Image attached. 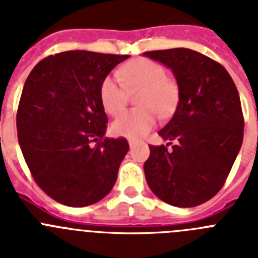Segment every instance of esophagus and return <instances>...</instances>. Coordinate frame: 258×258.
Here are the masks:
<instances>
[{
    "instance_id": "1",
    "label": "esophagus",
    "mask_w": 258,
    "mask_h": 258,
    "mask_svg": "<svg viewBox=\"0 0 258 258\" xmlns=\"http://www.w3.org/2000/svg\"><path fill=\"white\" fill-rule=\"evenodd\" d=\"M127 142H129V146H131V147H132V146H134V145H136V143H137V141H136V140H133V138H131V140L127 141Z\"/></svg>"
}]
</instances>
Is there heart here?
<instances>
[{
  "label": "heart",
  "instance_id": "b5f03b06",
  "mask_svg": "<svg viewBox=\"0 0 258 258\" xmlns=\"http://www.w3.org/2000/svg\"><path fill=\"white\" fill-rule=\"evenodd\" d=\"M120 75L104 77L99 97L104 111L118 115L128 100V92L141 90L137 98L140 109L125 111L113 120V134L137 138L149 133L156 124V116H170L178 106L179 88L174 80L166 76V70L157 61L140 58L129 61L120 70Z\"/></svg>",
  "mask_w": 258,
  "mask_h": 258
}]
</instances>
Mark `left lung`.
I'll list each match as a JSON object with an SVG mask.
<instances>
[{
    "mask_svg": "<svg viewBox=\"0 0 258 258\" xmlns=\"http://www.w3.org/2000/svg\"><path fill=\"white\" fill-rule=\"evenodd\" d=\"M143 55L169 67L179 88L174 115L159 132L169 143L150 146L146 181L170 206H200L222 188L241 147L244 117L238 89L218 61L191 49Z\"/></svg>",
    "mask_w": 258,
    "mask_h": 258,
    "instance_id": "1",
    "label": "left lung"
}]
</instances>
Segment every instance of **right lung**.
<instances>
[{
    "label": "right lung",
    "instance_id": "obj_1",
    "mask_svg": "<svg viewBox=\"0 0 258 258\" xmlns=\"http://www.w3.org/2000/svg\"><path fill=\"white\" fill-rule=\"evenodd\" d=\"M129 55L72 50L38 61L27 77L17 112L18 141L38 187L68 207L103 199L129 150L108 138L99 89Z\"/></svg>",
    "mask_w": 258,
    "mask_h": 258
}]
</instances>
